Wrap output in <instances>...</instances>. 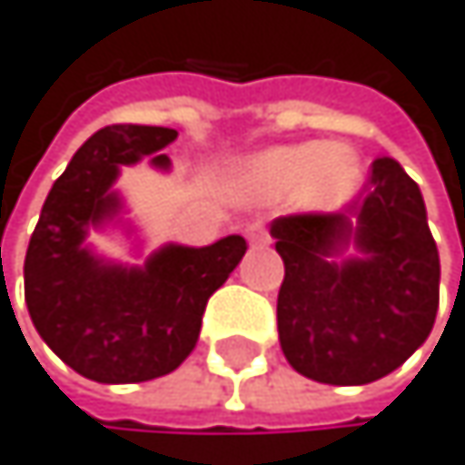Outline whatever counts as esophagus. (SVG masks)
Wrapping results in <instances>:
<instances>
[{"instance_id":"1","label":"esophagus","mask_w":465,"mask_h":465,"mask_svg":"<svg viewBox=\"0 0 465 465\" xmlns=\"http://www.w3.org/2000/svg\"><path fill=\"white\" fill-rule=\"evenodd\" d=\"M244 235H247V241L252 247H267L270 244V232L263 230V224H258V221H252V224L244 230Z\"/></svg>"}]
</instances>
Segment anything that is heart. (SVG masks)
<instances>
[{"instance_id": "1", "label": "heart", "mask_w": 465, "mask_h": 465, "mask_svg": "<svg viewBox=\"0 0 465 465\" xmlns=\"http://www.w3.org/2000/svg\"><path fill=\"white\" fill-rule=\"evenodd\" d=\"M227 184L241 202H295L307 213H338L363 190V162L343 142L283 144L238 162Z\"/></svg>"}]
</instances>
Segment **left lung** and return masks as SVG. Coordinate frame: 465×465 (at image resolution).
Here are the masks:
<instances>
[{"label":"left lung","mask_w":465,"mask_h":465,"mask_svg":"<svg viewBox=\"0 0 465 465\" xmlns=\"http://www.w3.org/2000/svg\"><path fill=\"white\" fill-rule=\"evenodd\" d=\"M270 235L283 258L278 341L295 372L363 386L423 346L438 315L440 258L423 195L395 158L372 162V193L352 218L287 215Z\"/></svg>","instance_id":"obj_1"}]
</instances>
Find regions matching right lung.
<instances>
[{
	"instance_id": "add662e5",
	"label": "right lung",
	"mask_w": 465,
	"mask_h": 465,
	"mask_svg": "<svg viewBox=\"0 0 465 465\" xmlns=\"http://www.w3.org/2000/svg\"><path fill=\"white\" fill-rule=\"evenodd\" d=\"M170 127L110 124L93 133L50 187L25 255V303L42 341L70 369L96 383H142L170 375L195 350L210 295L230 278L247 241L227 235L210 247L164 244L144 263H122L90 247L93 230L122 227V167L162 153Z\"/></svg>"
}]
</instances>
